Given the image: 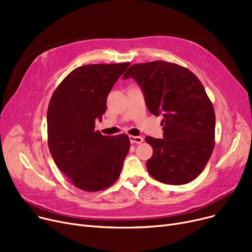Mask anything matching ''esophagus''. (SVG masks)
<instances>
[{
  "mask_svg": "<svg viewBox=\"0 0 252 252\" xmlns=\"http://www.w3.org/2000/svg\"><path fill=\"white\" fill-rule=\"evenodd\" d=\"M129 141H130L131 144H134V143L140 144V143H142L144 141V139L142 137H140V136H129Z\"/></svg>",
  "mask_w": 252,
  "mask_h": 252,
  "instance_id": "esophagus-1",
  "label": "esophagus"
}]
</instances>
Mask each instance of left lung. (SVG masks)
<instances>
[{
    "mask_svg": "<svg viewBox=\"0 0 252 252\" xmlns=\"http://www.w3.org/2000/svg\"><path fill=\"white\" fill-rule=\"evenodd\" d=\"M125 79L142 88L148 110L163 115V138L145 137L153 154L150 176L168 185H184L199 176L215 148L216 114L201 82L176 63L151 61L131 65Z\"/></svg>",
    "mask_w": 252,
    "mask_h": 252,
    "instance_id": "8db88e82",
    "label": "left lung"
}]
</instances>
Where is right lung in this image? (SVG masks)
I'll use <instances>...</instances> for the list:
<instances>
[{
    "mask_svg": "<svg viewBox=\"0 0 252 252\" xmlns=\"http://www.w3.org/2000/svg\"><path fill=\"white\" fill-rule=\"evenodd\" d=\"M129 62L89 64L73 69L51 97L47 112L48 146L58 168L78 189L97 192L118 179L129 150L126 134L103 136L95 121Z\"/></svg>",
    "mask_w": 252,
    "mask_h": 252,
    "instance_id": "1",
    "label": "right lung"
}]
</instances>
